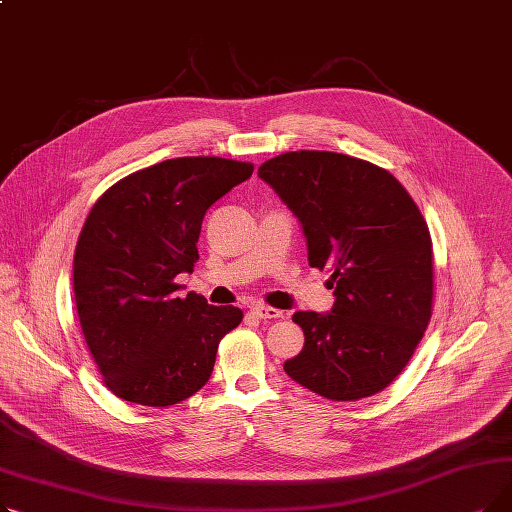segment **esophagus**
<instances>
[{
	"label": "esophagus",
	"mask_w": 512,
	"mask_h": 512,
	"mask_svg": "<svg viewBox=\"0 0 512 512\" xmlns=\"http://www.w3.org/2000/svg\"><path fill=\"white\" fill-rule=\"evenodd\" d=\"M251 313L257 315L259 319H278V317H284V311H280L276 307H270V305H255V307H251Z\"/></svg>",
	"instance_id": "1"
}]
</instances>
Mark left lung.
Masks as SVG:
<instances>
[{
	"mask_svg": "<svg viewBox=\"0 0 512 512\" xmlns=\"http://www.w3.org/2000/svg\"><path fill=\"white\" fill-rule=\"evenodd\" d=\"M259 178L297 215L309 265L332 272L330 313L297 311L303 351L290 378L330 400L382 392L432 319L434 251L417 203L388 170L332 151H288Z\"/></svg>",
	"mask_w": 512,
	"mask_h": 512,
	"instance_id": "obj_1",
	"label": "left lung"
}]
</instances>
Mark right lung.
<instances>
[{
  "label": "right lung",
  "mask_w": 512,
  "mask_h": 512,
  "mask_svg": "<svg viewBox=\"0 0 512 512\" xmlns=\"http://www.w3.org/2000/svg\"><path fill=\"white\" fill-rule=\"evenodd\" d=\"M253 174L249 161L176 157L132 172L95 201L74 251V299L105 386L143 407H170L211 378L238 307L178 297L193 272L207 209Z\"/></svg>",
  "instance_id": "1"
}]
</instances>
